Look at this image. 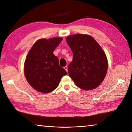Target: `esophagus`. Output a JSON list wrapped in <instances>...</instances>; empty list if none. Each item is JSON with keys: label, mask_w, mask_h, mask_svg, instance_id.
<instances>
[{"label": "esophagus", "mask_w": 132, "mask_h": 132, "mask_svg": "<svg viewBox=\"0 0 132 132\" xmlns=\"http://www.w3.org/2000/svg\"><path fill=\"white\" fill-rule=\"evenodd\" d=\"M68 66H65V67H64V69H65V70H66V71H67V72H68Z\"/></svg>", "instance_id": "34e87169"}]
</instances>
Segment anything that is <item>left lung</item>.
Instances as JSON below:
<instances>
[{
  "instance_id": "8db88e82",
  "label": "left lung",
  "mask_w": 132,
  "mask_h": 132,
  "mask_svg": "<svg viewBox=\"0 0 132 132\" xmlns=\"http://www.w3.org/2000/svg\"><path fill=\"white\" fill-rule=\"evenodd\" d=\"M73 59L68 72L75 84L85 90L98 87L105 77L108 62L101 46L92 37L77 34L66 38Z\"/></svg>"
}]
</instances>
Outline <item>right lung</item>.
<instances>
[{"instance_id":"1","label":"right lung","mask_w":132,"mask_h":132,"mask_svg":"<svg viewBox=\"0 0 132 132\" xmlns=\"http://www.w3.org/2000/svg\"><path fill=\"white\" fill-rule=\"evenodd\" d=\"M62 38L41 39L35 42L27 56L24 74L27 80L35 90L48 93L57 88L66 71L59 66L58 57L53 52Z\"/></svg>"}]
</instances>
